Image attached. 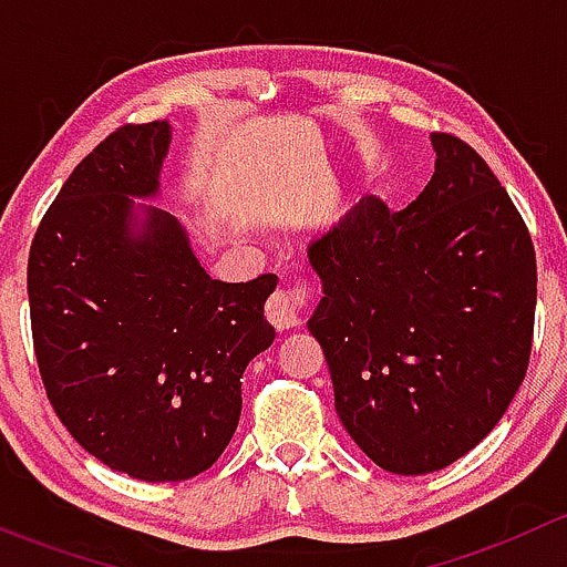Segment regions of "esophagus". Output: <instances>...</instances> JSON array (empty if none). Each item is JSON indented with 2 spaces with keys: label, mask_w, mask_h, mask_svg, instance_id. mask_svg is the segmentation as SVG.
<instances>
[{
  "label": "esophagus",
  "mask_w": 567,
  "mask_h": 567,
  "mask_svg": "<svg viewBox=\"0 0 567 567\" xmlns=\"http://www.w3.org/2000/svg\"><path fill=\"white\" fill-rule=\"evenodd\" d=\"M310 301V288L307 282L293 285V288L274 290L271 299L266 301V318L274 329H296L301 323V310Z\"/></svg>",
  "instance_id": "esophagus-1"
}]
</instances>
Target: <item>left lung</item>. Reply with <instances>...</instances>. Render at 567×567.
Segmentation results:
<instances>
[{"label":"left lung","instance_id":"left-lung-1","mask_svg":"<svg viewBox=\"0 0 567 567\" xmlns=\"http://www.w3.org/2000/svg\"><path fill=\"white\" fill-rule=\"evenodd\" d=\"M431 140L436 173L409 208L359 199L307 251L323 285L307 326L337 416L394 474L439 472L494 431L535 331L522 214L472 145L442 131Z\"/></svg>","mask_w":567,"mask_h":567}]
</instances>
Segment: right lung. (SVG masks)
<instances>
[{"mask_svg": "<svg viewBox=\"0 0 567 567\" xmlns=\"http://www.w3.org/2000/svg\"><path fill=\"white\" fill-rule=\"evenodd\" d=\"M169 123H128L79 162L32 238V342L73 439L114 472L181 483L210 468L241 416V375L274 342V274H205L153 197Z\"/></svg>", "mask_w": 567, "mask_h": 567, "instance_id": "obj_1", "label": "right lung"}]
</instances>
